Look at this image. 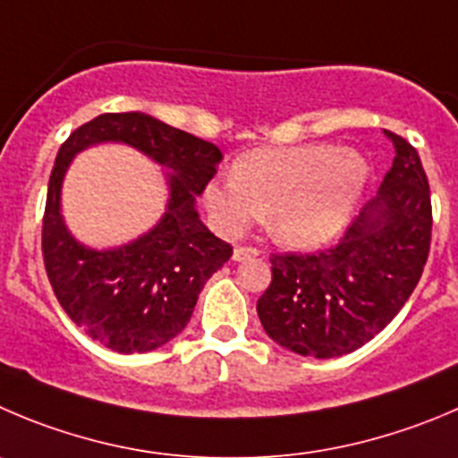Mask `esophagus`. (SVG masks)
<instances>
[{
  "label": "esophagus",
  "instance_id": "34e87169",
  "mask_svg": "<svg viewBox=\"0 0 458 458\" xmlns=\"http://www.w3.org/2000/svg\"><path fill=\"white\" fill-rule=\"evenodd\" d=\"M260 256V251L256 247H236L233 250V260H247V259H256Z\"/></svg>",
  "mask_w": 458,
  "mask_h": 458
}]
</instances>
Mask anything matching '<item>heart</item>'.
<instances>
[{
    "label": "heart",
    "mask_w": 458,
    "mask_h": 458,
    "mask_svg": "<svg viewBox=\"0 0 458 458\" xmlns=\"http://www.w3.org/2000/svg\"><path fill=\"white\" fill-rule=\"evenodd\" d=\"M369 175L360 152L330 143L259 148L233 161V175L208 180L202 198L222 236H238L267 213L278 242L310 250L342 232Z\"/></svg>",
    "instance_id": "1"
}]
</instances>
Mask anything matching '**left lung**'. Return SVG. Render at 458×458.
Wrapping results in <instances>:
<instances>
[{
    "label": "left lung",
    "instance_id": "obj_1",
    "mask_svg": "<svg viewBox=\"0 0 458 458\" xmlns=\"http://www.w3.org/2000/svg\"><path fill=\"white\" fill-rule=\"evenodd\" d=\"M395 157L380 191L339 245L272 256L256 303L265 333L303 357H339L371 342L411 297L429 254L432 199L411 143L385 130Z\"/></svg>",
    "mask_w": 458,
    "mask_h": 458
}]
</instances>
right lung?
<instances>
[{
  "instance_id": "obj_1",
  "label": "right lung",
  "mask_w": 458,
  "mask_h": 458,
  "mask_svg": "<svg viewBox=\"0 0 458 458\" xmlns=\"http://www.w3.org/2000/svg\"><path fill=\"white\" fill-rule=\"evenodd\" d=\"M96 142H125L167 168V211L150 233L114 250H91L71 236L59 211L71 159ZM220 148L143 112L101 114L69 134L55 157L42 220V256L69 319L116 352L164 346L189 324L204 283L232 259L195 199L216 175Z\"/></svg>"
}]
</instances>
